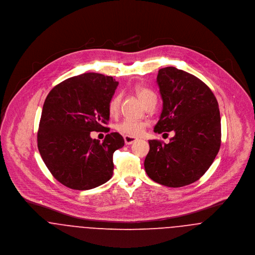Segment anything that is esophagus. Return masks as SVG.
I'll return each instance as SVG.
<instances>
[{
    "instance_id": "obj_1",
    "label": "esophagus",
    "mask_w": 255,
    "mask_h": 255,
    "mask_svg": "<svg viewBox=\"0 0 255 255\" xmlns=\"http://www.w3.org/2000/svg\"><path fill=\"white\" fill-rule=\"evenodd\" d=\"M124 141H125L126 144H132L133 142L138 141V138L130 137V136H124Z\"/></svg>"
}]
</instances>
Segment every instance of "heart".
<instances>
[{
	"label": "heart",
	"mask_w": 255,
	"mask_h": 255,
	"mask_svg": "<svg viewBox=\"0 0 255 255\" xmlns=\"http://www.w3.org/2000/svg\"><path fill=\"white\" fill-rule=\"evenodd\" d=\"M135 92L143 105H145L151 99H156L155 95L152 91H150L146 88H143V87H136ZM120 102H121V97L119 95H115L111 99L109 106H108V111L112 117L116 116L119 113ZM145 126H146V124L143 121L125 118L115 125V129L117 132H119L122 135L136 137V136L141 135V133L143 132Z\"/></svg>",
	"instance_id": "heart-1"
}]
</instances>
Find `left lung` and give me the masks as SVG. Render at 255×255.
<instances>
[{
  "label": "left lung",
  "mask_w": 255,
  "mask_h": 255,
  "mask_svg": "<svg viewBox=\"0 0 255 255\" xmlns=\"http://www.w3.org/2000/svg\"><path fill=\"white\" fill-rule=\"evenodd\" d=\"M163 109L154 132L174 131L169 143L149 140L144 169L154 182L171 188L190 185L208 170L221 145L217 100L198 77L173 66L158 70Z\"/></svg>",
  "instance_id": "left-lung-1"
}]
</instances>
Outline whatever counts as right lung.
I'll return each mask as SVG.
<instances>
[{"instance_id":"add662e5","label":"right lung","mask_w":255,"mask_h":255,"mask_svg":"<svg viewBox=\"0 0 255 255\" xmlns=\"http://www.w3.org/2000/svg\"><path fill=\"white\" fill-rule=\"evenodd\" d=\"M118 86L112 76L89 72L68 78L47 96L37 135L38 149L52 175L73 190H90L114 174V152L124 145L113 132L105 140L92 139V131L109 123L108 106Z\"/></svg>"}]
</instances>
